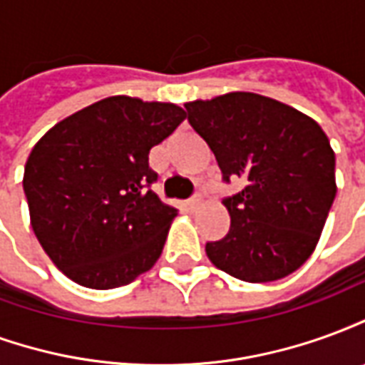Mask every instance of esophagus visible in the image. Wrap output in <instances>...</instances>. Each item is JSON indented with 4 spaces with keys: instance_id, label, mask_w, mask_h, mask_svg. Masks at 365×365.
Returning a JSON list of instances; mask_svg holds the SVG:
<instances>
[{
    "instance_id": "esophagus-1",
    "label": "esophagus",
    "mask_w": 365,
    "mask_h": 365,
    "mask_svg": "<svg viewBox=\"0 0 365 365\" xmlns=\"http://www.w3.org/2000/svg\"><path fill=\"white\" fill-rule=\"evenodd\" d=\"M185 205H187V209H190V211H195V209L201 205V197H199V195H195V197L187 199V203H185Z\"/></svg>"
}]
</instances>
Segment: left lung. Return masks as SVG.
<instances>
[{
  "label": "left lung",
  "instance_id": "obj_1",
  "mask_svg": "<svg viewBox=\"0 0 365 365\" xmlns=\"http://www.w3.org/2000/svg\"><path fill=\"white\" fill-rule=\"evenodd\" d=\"M185 111L222 182L245 180L222 199L230 229L207 242L209 260L250 283L293 274L313 254L336 195L329 136L297 109L250 91L190 101Z\"/></svg>",
  "mask_w": 365,
  "mask_h": 365
}]
</instances>
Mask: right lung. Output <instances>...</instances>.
<instances>
[{
	"mask_svg": "<svg viewBox=\"0 0 365 365\" xmlns=\"http://www.w3.org/2000/svg\"><path fill=\"white\" fill-rule=\"evenodd\" d=\"M183 119L174 103L113 96L35 144L23 175L31 225L72 282L113 289L156 264L178 209L150 190L148 152Z\"/></svg>",
	"mask_w": 365,
	"mask_h": 365,
	"instance_id": "right-lung-1",
	"label": "right lung"
}]
</instances>
